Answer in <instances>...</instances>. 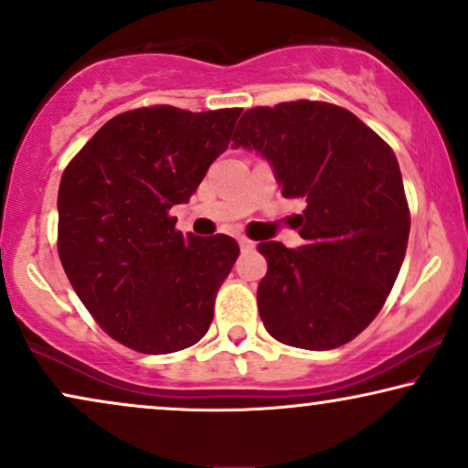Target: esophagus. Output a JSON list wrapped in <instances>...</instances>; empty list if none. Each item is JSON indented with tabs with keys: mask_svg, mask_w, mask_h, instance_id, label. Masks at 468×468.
<instances>
[{
	"mask_svg": "<svg viewBox=\"0 0 468 468\" xmlns=\"http://www.w3.org/2000/svg\"><path fill=\"white\" fill-rule=\"evenodd\" d=\"M239 245L243 251H251L253 247H256V243H253L251 239H247V236H239Z\"/></svg>",
	"mask_w": 468,
	"mask_h": 468,
	"instance_id": "obj_1",
	"label": "esophagus"
}]
</instances>
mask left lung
<instances>
[{
	"mask_svg": "<svg viewBox=\"0 0 468 468\" xmlns=\"http://www.w3.org/2000/svg\"><path fill=\"white\" fill-rule=\"evenodd\" d=\"M232 141L273 165L284 197L305 199L299 250L258 245L269 262L264 327L291 347L349 343L382 310L406 256L410 207L395 152L354 112L310 100L251 108Z\"/></svg>",
	"mask_w": 468,
	"mask_h": 468,
	"instance_id": "left-lung-1",
	"label": "left lung"
}]
</instances>
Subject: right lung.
<instances>
[{
  "label": "right lung",
  "instance_id": "right-lung-1",
  "mask_svg": "<svg viewBox=\"0 0 468 468\" xmlns=\"http://www.w3.org/2000/svg\"><path fill=\"white\" fill-rule=\"evenodd\" d=\"M240 112L173 106L121 112L62 173V269L97 325L125 347L173 354L210 327L239 243L225 234H182L169 210L188 201L228 149Z\"/></svg>",
  "mask_w": 468,
  "mask_h": 468
}]
</instances>
